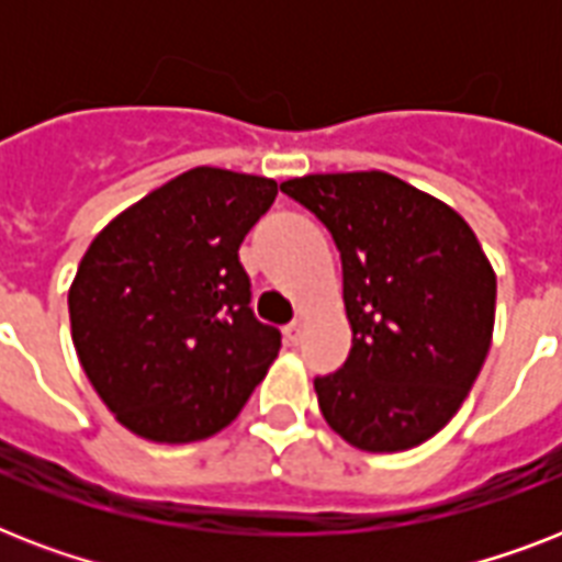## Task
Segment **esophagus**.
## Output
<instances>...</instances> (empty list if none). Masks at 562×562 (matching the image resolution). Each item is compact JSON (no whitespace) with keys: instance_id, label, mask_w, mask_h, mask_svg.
Wrapping results in <instances>:
<instances>
[{"instance_id":"esophagus-1","label":"esophagus","mask_w":562,"mask_h":562,"mask_svg":"<svg viewBox=\"0 0 562 562\" xmlns=\"http://www.w3.org/2000/svg\"><path fill=\"white\" fill-rule=\"evenodd\" d=\"M300 329H303V324H300V321H291V324H285V338H289V344L300 341Z\"/></svg>"}]
</instances>
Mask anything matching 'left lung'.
I'll return each instance as SVG.
<instances>
[{"label":"left lung","mask_w":562,"mask_h":562,"mask_svg":"<svg viewBox=\"0 0 562 562\" xmlns=\"http://www.w3.org/2000/svg\"><path fill=\"white\" fill-rule=\"evenodd\" d=\"M341 254L352 350L315 375L321 414L364 452L419 446L454 417L487 359L496 273L470 224L384 171L280 183Z\"/></svg>","instance_id":"left-lung-1"}]
</instances>
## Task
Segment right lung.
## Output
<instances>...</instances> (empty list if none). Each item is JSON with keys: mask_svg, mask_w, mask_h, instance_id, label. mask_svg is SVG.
I'll return each mask as SVG.
<instances>
[{"mask_svg": "<svg viewBox=\"0 0 562 562\" xmlns=\"http://www.w3.org/2000/svg\"><path fill=\"white\" fill-rule=\"evenodd\" d=\"M273 198V180L201 166L145 194L87 247L69 289L75 352L134 435H215L277 359L282 335L256 321L238 259Z\"/></svg>", "mask_w": 562, "mask_h": 562, "instance_id": "add662e5", "label": "right lung"}]
</instances>
